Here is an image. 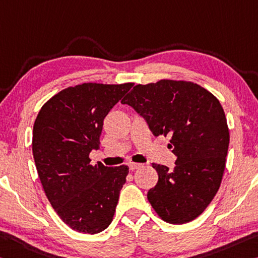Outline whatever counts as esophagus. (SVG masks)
I'll return each instance as SVG.
<instances>
[{"instance_id": "34e87169", "label": "esophagus", "mask_w": 258, "mask_h": 258, "mask_svg": "<svg viewBox=\"0 0 258 258\" xmlns=\"http://www.w3.org/2000/svg\"><path fill=\"white\" fill-rule=\"evenodd\" d=\"M140 166H142V164H140V163H130V164H128V169L134 171V170L139 169V167H140Z\"/></svg>"}]
</instances>
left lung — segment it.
<instances>
[{
	"label": "left lung",
	"instance_id": "left-lung-1",
	"mask_svg": "<svg viewBox=\"0 0 258 258\" xmlns=\"http://www.w3.org/2000/svg\"><path fill=\"white\" fill-rule=\"evenodd\" d=\"M155 137H171L173 170L153 164L156 186L147 198L159 217L185 224L202 214L222 182L230 133L223 107L210 92L188 81L137 85L124 99Z\"/></svg>",
	"mask_w": 258,
	"mask_h": 258
}]
</instances>
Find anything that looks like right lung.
Returning <instances> with one entry per match:
<instances>
[{
    "label": "right lung",
    "mask_w": 258,
    "mask_h": 258,
    "mask_svg": "<svg viewBox=\"0 0 258 258\" xmlns=\"http://www.w3.org/2000/svg\"><path fill=\"white\" fill-rule=\"evenodd\" d=\"M133 84H83L52 96L33 126V157L47 198L63 222L95 234L111 223L128 167L91 165L104 118Z\"/></svg>",
    "instance_id": "obj_1"
}]
</instances>
